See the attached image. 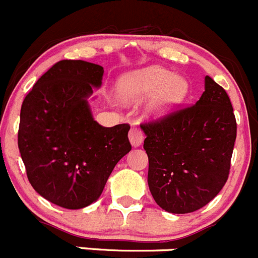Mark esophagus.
Here are the masks:
<instances>
[{
	"instance_id": "obj_1",
	"label": "esophagus",
	"mask_w": 258,
	"mask_h": 258,
	"mask_svg": "<svg viewBox=\"0 0 258 258\" xmlns=\"http://www.w3.org/2000/svg\"><path fill=\"white\" fill-rule=\"evenodd\" d=\"M128 139L134 147H139V146H141L142 142H144V134H142V131L139 127H132V128L130 130Z\"/></svg>"
}]
</instances>
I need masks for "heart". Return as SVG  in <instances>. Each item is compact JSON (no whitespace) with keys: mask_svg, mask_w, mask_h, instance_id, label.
<instances>
[{"mask_svg":"<svg viewBox=\"0 0 258 258\" xmlns=\"http://www.w3.org/2000/svg\"><path fill=\"white\" fill-rule=\"evenodd\" d=\"M122 102H137L151 96L146 108L148 117H162L172 112L187 98L188 81L162 67H147L123 75L116 85Z\"/></svg>","mask_w":258,"mask_h":258,"instance_id":"obj_1","label":"heart"}]
</instances>
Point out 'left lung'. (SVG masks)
I'll list each match as a JSON object with an SVG mask.
<instances>
[{
    "mask_svg": "<svg viewBox=\"0 0 258 258\" xmlns=\"http://www.w3.org/2000/svg\"><path fill=\"white\" fill-rule=\"evenodd\" d=\"M148 156L147 182L156 204L167 212L206 206L225 186L237 123L227 92L210 76L194 106L141 123Z\"/></svg>",
    "mask_w": 258,
    "mask_h": 258,
    "instance_id": "1",
    "label": "left lung"
}]
</instances>
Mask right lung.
Listing matches in <instances>:
<instances>
[{
  "instance_id": "1",
  "label": "right lung",
  "mask_w": 258,
  "mask_h": 258,
  "mask_svg": "<svg viewBox=\"0 0 258 258\" xmlns=\"http://www.w3.org/2000/svg\"><path fill=\"white\" fill-rule=\"evenodd\" d=\"M102 76L100 64L62 59L38 79L21 107L18 148L28 181L63 209L93 204L131 151L130 124L103 127L91 113L87 98Z\"/></svg>"
}]
</instances>
